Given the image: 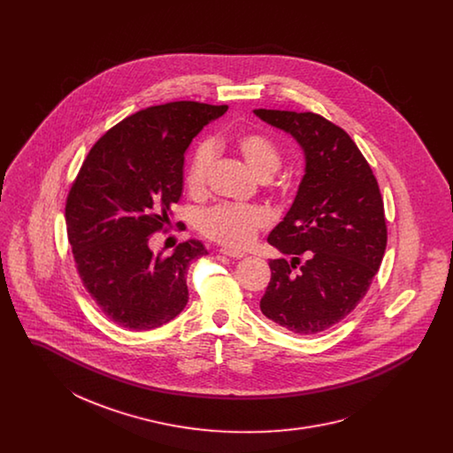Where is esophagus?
Segmentation results:
<instances>
[{
	"mask_svg": "<svg viewBox=\"0 0 453 453\" xmlns=\"http://www.w3.org/2000/svg\"><path fill=\"white\" fill-rule=\"evenodd\" d=\"M220 255H224V257H229V258L233 259H241L244 255L242 253H239V251H231V250H220Z\"/></svg>",
	"mask_w": 453,
	"mask_h": 453,
	"instance_id": "obj_1",
	"label": "esophagus"
}]
</instances>
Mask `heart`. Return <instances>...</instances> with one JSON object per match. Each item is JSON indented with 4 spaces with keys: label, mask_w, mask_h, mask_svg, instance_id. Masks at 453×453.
I'll use <instances>...</instances> for the list:
<instances>
[{
    "label": "heart",
    "mask_w": 453,
    "mask_h": 453,
    "mask_svg": "<svg viewBox=\"0 0 453 453\" xmlns=\"http://www.w3.org/2000/svg\"><path fill=\"white\" fill-rule=\"evenodd\" d=\"M234 150L244 159L248 168L266 180L280 170L281 154L277 144L258 132L241 134L234 139ZM216 157V150L211 142H200L195 148L187 168V188L192 195H202L207 187V176ZM279 192L285 187L279 185ZM196 226L203 236L216 241L231 250L250 246L259 231L266 226V216L258 207L250 205H216L198 214Z\"/></svg>",
    "instance_id": "heart-1"
}]
</instances>
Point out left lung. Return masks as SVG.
Segmentation results:
<instances>
[{
  "label": "left lung",
  "mask_w": 453,
  "mask_h": 453,
  "mask_svg": "<svg viewBox=\"0 0 453 453\" xmlns=\"http://www.w3.org/2000/svg\"><path fill=\"white\" fill-rule=\"evenodd\" d=\"M255 113L288 132L305 154L297 196L268 236L292 259H270L272 279L259 309L296 334H318L345 319L379 272L388 246L384 200L364 154L342 127L312 111Z\"/></svg>",
  "instance_id": "left-lung-1"
}]
</instances>
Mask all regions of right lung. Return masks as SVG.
<instances>
[{"label": "right lung", "mask_w": 453, "mask_h": 453, "mask_svg": "<svg viewBox=\"0 0 453 453\" xmlns=\"http://www.w3.org/2000/svg\"><path fill=\"white\" fill-rule=\"evenodd\" d=\"M226 110L198 102L139 110L95 142L73 181L65 227L76 270L117 326L154 329L187 305V268L207 255L205 246L188 239L165 257L152 255L150 239L181 196L187 148Z\"/></svg>", "instance_id": "add662e5"}]
</instances>
